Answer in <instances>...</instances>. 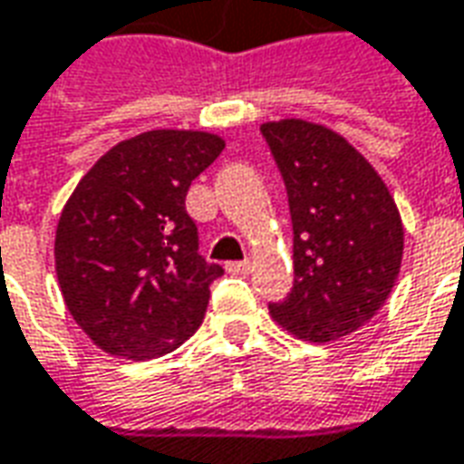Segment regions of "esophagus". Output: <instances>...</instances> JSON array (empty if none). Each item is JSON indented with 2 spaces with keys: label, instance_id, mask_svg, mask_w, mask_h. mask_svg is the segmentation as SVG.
Instances as JSON below:
<instances>
[{
  "label": "esophagus",
  "instance_id": "34e87169",
  "mask_svg": "<svg viewBox=\"0 0 464 464\" xmlns=\"http://www.w3.org/2000/svg\"><path fill=\"white\" fill-rule=\"evenodd\" d=\"M249 259H239V262H227V272L229 275H247L249 272Z\"/></svg>",
  "mask_w": 464,
  "mask_h": 464
}]
</instances>
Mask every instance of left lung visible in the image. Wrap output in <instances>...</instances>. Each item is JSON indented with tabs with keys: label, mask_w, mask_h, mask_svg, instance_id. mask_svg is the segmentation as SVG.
I'll use <instances>...</instances> for the list:
<instances>
[{
	"label": "left lung",
	"mask_w": 464,
	"mask_h": 464,
	"mask_svg": "<svg viewBox=\"0 0 464 464\" xmlns=\"http://www.w3.org/2000/svg\"><path fill=\"white\" fill-rule=\"evenodd\" d=\"M259 132L285 179L295 235V285L269 312L300 340H340L395 287L405 239L395 199L372 164L322 124L267 121Z\"/></svg>",
	"instance_id": "8db88e82"
}]
</instances>
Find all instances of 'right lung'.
<instances>
[{
  "instance_id": "add662e5",
  "label": "right lung",
  "mask_w": 464,
  "mask_h": 464,
  "mask_svg": "<svg viewBox=\"0 0 464 464\" xmlns=\"http://www.w3.org/2000/svg\"><path fill=\"white\" fill-rule=\"evenodd\" d=\"M222 150L207 132L137 134L100 157L69 197L54 239L59 287L104 353L162 357L205 320L209 285L225 269L199 255L185 199Z\"/></svg>"
}]
</instances>
